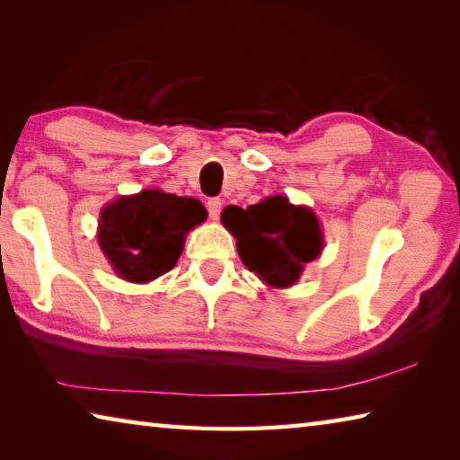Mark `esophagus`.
I'll return each instance as SVG.
<instances>
[{
	"instance_id": "esophagus-1",
	"label": "esophagus",
	"mask_w": 460,
	"mask_h": 460,
	"mask_svg": "<svg viewBox=\"0 0 460 460\" xmlns=\"http://www.w3.org/2000/svg\"><path fill=\"white\" fill-rule=\"evenodd\" d=\"M221 208H223V200H221V199H208V202H207V211H208V217H211L213 221L219 219Z\"/></svg>"
}]
</instances>
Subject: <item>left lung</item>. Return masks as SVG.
Instances as JSON below:
<instances>
[{
	"instance_id": "obj_1",
	"label": "left lung",
	"mask_w": 460,
	"mask_h": 460,
	"mask_svg": "<svg viewBox=\"0 0 460 460\" xmlns=\"http://www.w3.org/2000/svg\"><path fill=\"white\" fill-rule=\"evenodd\" d=\"M221 221L237 239L245 268L276 286H292L302 268L318 258L323 233L313 211L294 207L286 197L263 199L258 205L227 207Z\"/></svg>"
}]
</instances>
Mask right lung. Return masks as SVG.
I'll use <instances>...</instances> for the list:
<instances>
[{"label": "right lung", "mask_w": 460, "mask_h": 460, "mask_svg": "<svg viewBox=\"0 0 460 460\" xmlns=\"http://www.w3.org/2000/svg\"><path fill=\"white\" fill-rule=\"evenodd\" d=\"M205 219L197 199L142 190L119 197L101 213L99 243L123 279L144 284L174 268L184 235Z\"/></svg>", "instance_id": "right-lung-1"}]
</instances>
